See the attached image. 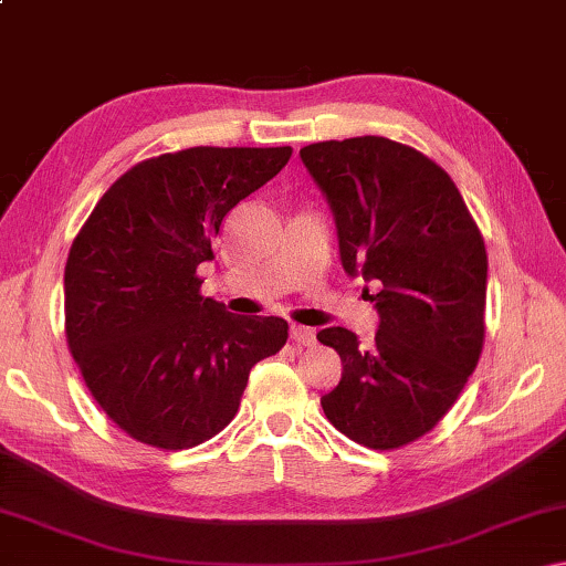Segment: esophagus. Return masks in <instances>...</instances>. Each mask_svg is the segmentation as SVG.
Wrapping results in <instances>:
<instances>
[{"label": "esophagus", "mask_w": 566, "mask_h": 566, "mask_svg": "<svg viewBox=\"0 0 566 566\" xmlns=\"http://www.w3.org/2000/svg\"><path fill=\"white\" fill-rule=\"evenodd\" d=\"M292 339L296 344H302V347H312V344L317 342V334H314V329H310V327H300V324H294Z\"/></svg>", "instance_id": "obj_1"}]
</instances>
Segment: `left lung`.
I'll return each mask as SVG.
<instances>
[{"label":"left lung","mask_w":566,"mask_h":566,"mask_svg":"<svg viewBox=\"0 0 566 566\" xmlns=\"http://www.w3.org/2000/svg\"><path fill=\"white\" fill-rule=\"evenodd\" d=\"M300 157L329 202L344 272L381 284L369 347L344 327L317 334L342 359L322 409L352 442L399 449L432 432L482 354V232L452 177L399 142H317Z\"/></svg>","instance_id":"1"}]
</instances>
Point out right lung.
Listing matches in <instances>:
<instances>
[{
  "label": "right lung",
  "mask_w": 566,
  "mask_h": 566,
  "mask_svg": "<svg viewBox=\"0 0 566 566\" xmlns=\"http://www.w3.org/2000/svg\"><path fill=\"white\" fill-rule=\"evenodd\" d=\"M290 157L292 147H191L145 159L74 237L66 344L104 415L137 442L177 452L222 432L249 371L290 337L280 317H237L202 296L197 276L229 209Z\"/></svg>",
  "instance_id": "right-lung-1"
}]
</instances>
